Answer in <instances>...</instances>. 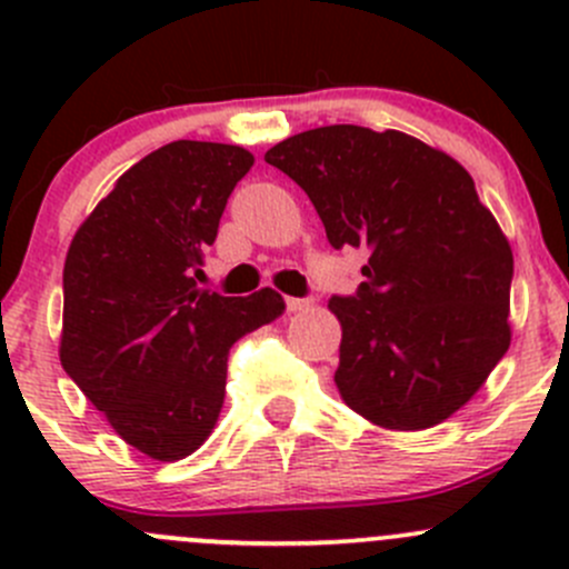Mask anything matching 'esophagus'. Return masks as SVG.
<instances>
[{"mask_svg": "<svg viewBox=\"0 0 569 569\" xmlns=\"http://www.w3.org/2000/svg\"><path fill=\"white\" fill-rule=\"evenodd\" d=\"M311 308V300H302V297H286V311L297 313V311H306Z\"/></svg>", "mask_w": 569, "mask_h": 569, "instance_id": "1", "label": "esophagus"}]
</instances>
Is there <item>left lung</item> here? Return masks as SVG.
<instances>
[{"mask_svg":"<svg viewBox=\"0 0 569 569\" xmlns=\"http://www.w3.org/2000/svg\"><path fill=\"white\" fill-rule=\"evenodd\" d=\"M263 159L300 183L332 248L369 252L358 291L330 300L341 399L386 429L446 421L509 349L512 250L473 178L416 137L349 123Z\"/></svg>","mask_w":569,"mask_h":569,"instance_id":"left-lung-1","label":"left lung"}]
</instances>
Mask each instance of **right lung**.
<instances>
[{"mask_svg":"<svg viewBox=\"0 0 569 569\" xmlns=\"http://www.w3.org/2000/svg\"><path fill=\"white\" fill-rule=\"evenodd\" d=\"M250 168L239 146L168 142L118 178L68 248L62 369L153 460H181L209 438L228 352L283 313L272 289L226 297L194 283Z\"/></svg>","mask_w":569,"mask_h":569,"instance_id":"obj_1","label":"right lung"}]
</instances>
